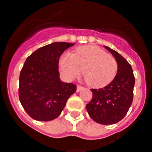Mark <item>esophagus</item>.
<instances>
[{"label": "esophagus", "mask_w": 152, "mask_h": 152, "mask_svg": "<svg viewBox=\"0 0 152 152\" xmlns=\"http://www.w3.org/2000/svg\"><path fill=\"white\" fill-rule=\"evenodd\" d=\"M82 89H84V87H82V86L80 85L77 86V92H79V91H80Z\"/></svg>", "instance_id": "1"}]
</instances>
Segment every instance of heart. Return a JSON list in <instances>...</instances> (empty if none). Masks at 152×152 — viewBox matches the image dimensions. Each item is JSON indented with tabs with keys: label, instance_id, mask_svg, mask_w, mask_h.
I'll use <instances>...</instances> for the list:
<instances>
[{
	"label": "heart",
	"instance_id": "heart-1",
	"mask_svg": "<svg viewBox=\"0 0 152 152\" xmlns=\"http://www.w3.org/2000/svg\"><path fill=\"white\" fill-rule=\"evenodd\" d=\"M63 77L68 80L77 78L84 72L88 83L103 88L112 82L117 73L116 58L95 45L77 47L75 53L64 52L59 59Z\"/></svg>",
	"mask_w": 152,
	"mask_h": 152
}]
</instances>
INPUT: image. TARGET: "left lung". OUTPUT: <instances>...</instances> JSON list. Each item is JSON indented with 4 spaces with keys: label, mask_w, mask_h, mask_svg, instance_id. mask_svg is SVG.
<instances>
[{
    "label": "left lung",
    "mask_w": 152,
    "mask_h": 152,
    "mask_svg": "<svg viewBox=\"0 0 152 152\" xmlns=\"http://www.w3.org/2000/svg\"><path fill=\"white\" fill-rule=\"evenodd\" d=\"M118 64V71L112 82L100 89H91L92 100L86 108L96 123L111 125L123 119L133 100L135 77L131 64L113 49L104 46Z\"/></svg>",
    "instance_id": "8db88e82"
}]
</instances>
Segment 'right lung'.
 <instances>
[{
	"mask_svg": "<svg viewBox=\"0 0 152 152\" xmlns=\"http://www.w3.org/2000/svg\"><path fill=\"white\" fill-rule=\"evenodd\" d=\"M75 44L56 42L41 47L26 58L20 75L19 98L29 116L50 121L61 114L76 85L60 80L58 61Z\"/></svg>",
	"mask_w": 152,
	"mask_h": 152,
	"instance_id": "obj_1",
	"label": "right lung"
}]
</instances>
